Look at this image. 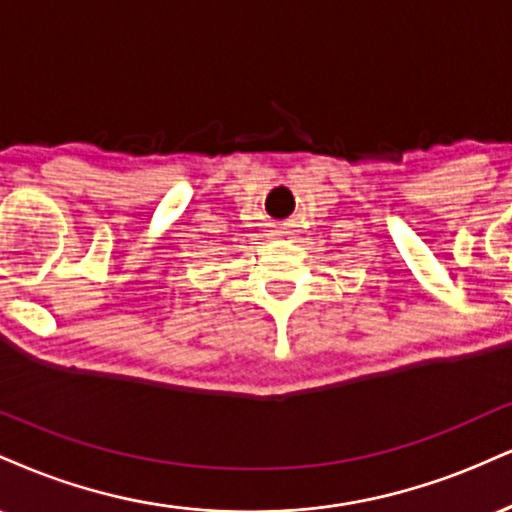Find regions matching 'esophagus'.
I'll list each match as a JSON object with an SVG mask.
<instances>
[{"mask_svg":"<svg viewBox=\"0 0 512 512\" xmlns=\"http://www.w3.org/2000/svg\"><path fill=\"white\" fill-rule=\"evenodd\" d=\"M274 236H281V231H274Z\"/></svg>","mask_w":512,"mask_h":512,"instance_id":"esophagus-1","label":"esophagus"}]
</instances>
